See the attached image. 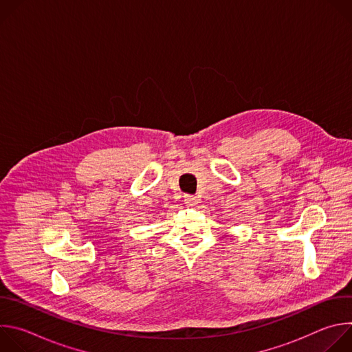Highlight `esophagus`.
Masks as SVG:
<instances>
[{
  "instance_id": "34e87169",
  "label": "esophagus",
  "mask_w": 352,
  "mask_h": 352,
  "mask_svg": "<svg viewBox=\"0 0 352 352\" xmlns=\"http://www.w3.org/2000/svg\"><path fill=\"white\" fill-rule=\"evenodd\" d=\"M184 199H185V205L186 206H195V205L199 204V197L195 196V195H185Z\"/></svg>"
}]
</instances>
